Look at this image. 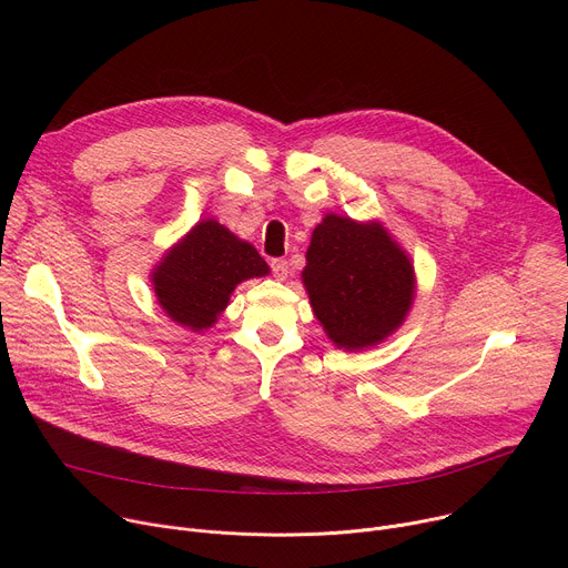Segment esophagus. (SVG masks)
<instances>
[{"mask_svg": "<svg viewBox=\"0 0 568 568\" xmlns=\"http://www.w3.org/2000/svg\"><path fill=\"white\" fill-rule=\"evenodd\" d=\"M272 274H274V278H276V281H285V278H287V274H290V265H287V261H283V258L272 261Z\"/></svg>", "mask_w": 568, "mask_h": 568, "instance_id": "1", "label": "esophagus"}]
</instances>
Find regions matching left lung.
<instances>
[{
	"mask_svg": "<svg viewBox=\"0 0 568 568\" xmlns=\"http://www.w3.org/2000/svg\"><path fill=\"white\" fill-rule=\"evenodd\" d=\"M301 274L314 316L344 351L393 335L416 296L414 265L379 222L328 213L312 231Z\"/></svg>",
	"mask_w": 568,
	"mask_h": 568,
	"instance_id": "left-lung-1",
	"label": "left lung"
}]
</instances>
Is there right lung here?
Segmentation results:
<instances>
[{
  "label": "right lung",
  "mask_w": 568,
  "mask_h": 568,
  "mask_svg": "<svg viewBox=\"0 0 568 568\" xmlns=\"http://www.w3.org/2000/svg\"><path fill=\"white\" fill-rule=\"evenodd\" d=\"M267 274L254 245L209 217L164 254L150 281L164 312L180 326L202 333L224 312L237 283Z\"/></svg>",
  "instance_id": "obj_1"
}]
</instances>
